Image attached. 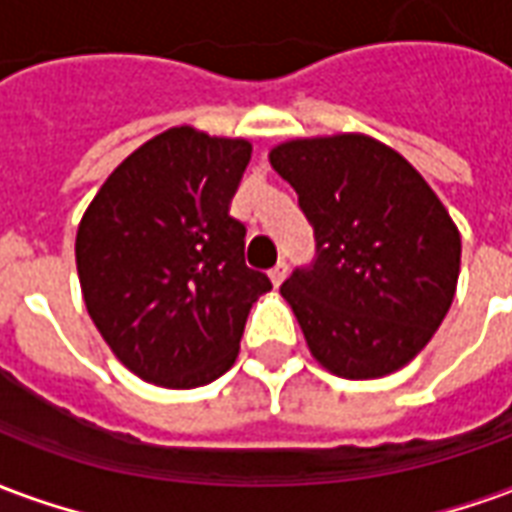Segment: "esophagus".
Here are the masks:
<instances>
[{
    "label": "esophagus",
    "mask_w": 512,
    "mask_h": 512,
    "mask_svg": "<svg viewBox=\"0 0 512 512\" xmlns=\"http://www.w3.org/2000/svg\"><path fill=\"white\" fill-rule=\"evenodd\" d=\"M268 277L274 282V288H279L285 282V277H288V263H277V266L268 271Z\"/></svg>",
    "instance_id": "esophagus-1"
}]
</instances>
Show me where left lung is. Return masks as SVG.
<instances>
[{"label": "left lung", "mask_w": 512, "mask_h": 512, "mask_svg": "<svg viewBox=\"0 0 512 512\" xmlns=\"http://www.w3.org/2000/svg\"><path fill=\"white\" fill-rule=\"evenodd\" d=\"M271 167L315 227V263L279 293L315 362L367 381L406 367L455 299L461 233L428 180L367 134L288 139Z\"/></svg>", "instance_id": "1"}]
</instances>
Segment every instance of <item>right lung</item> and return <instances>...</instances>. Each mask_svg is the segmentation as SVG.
Masks as SVG:
<instances>
[{
  "label": "right lung",
  "instance_id": "obj_1",
  "mask_svg": "<svg viewBox=\"0 0 512 512\" xmlns=\"http://www.w3.org/2000/svg\"><path fill=\"white\" fill-rule=\"evenodd\" d=\"M252 158L241 136L167 128L123 158L76 230L95 329L147 384L194 389L235 365L246 315L271 290L246 268L230 202Z\"/></svg>",
  "mask_w": 512,
  "mask_h": 512
}]
</instances>
